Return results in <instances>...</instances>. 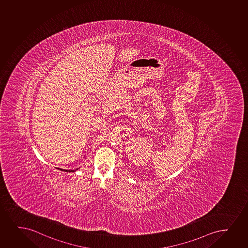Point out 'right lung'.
<instances>
[{"mask_svg":"<svg viewBox=\"0 0 248 248\" xmlns=\"http://www.w3.org/2000/svg\"><path fill=\"white\" fill-rule=\"evenodd\" d=\"M59 170H61V171H64V172H75V171H76V170H78V169H76V170H62V169H59Z\"/></svg>","mask_w":248,"mask_h":248,"instance_id":"obj_1","label":"right lung"}]
</instances>
